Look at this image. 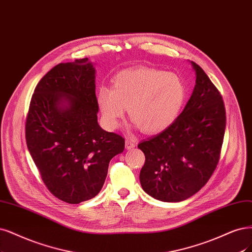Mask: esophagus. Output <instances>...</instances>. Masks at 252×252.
Wrapping results in <instances>:
<instances>
[{"label": "esophagus", "mask_w": 252, "mask_h": 252, "mask_svg": "<svg viewBox=\"0 0 252 252\" xmlns=\"http://www.w3.org/2000/svg\"><path fill=\"white\" fill-rule=\"evenodd\" d=\"M125 145H126V148H127L128 150H131V149L134 148L136 144H135L134 141L131 140V138H127L126 142H125Z\"/></svg>", "instance_id": "obj_1"}]
</instances>
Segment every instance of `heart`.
<instances>
[{"mask_svg": "<svg viewBox=\"0 0 252 252\" xmlns=\"http://www.w3.org/2000/svg\"><path fill=\"white\" fill-rule=\"evenodd\" d=\"M186 96V85L178 75L137 67L117 74L112 89L100 86L97 102L107 127L117 128L128 108L130 119L142 131L156 133L174 123Z\"/></svg>", "mask_w": 252, "mask_h": 252, "instance_id": "b5f03b06", "label": "heart"}]
</instances>
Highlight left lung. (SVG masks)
<instances>
[{
  "label": "left lung",
  "mask_w": 252,
  "mask_h": 252,
  "mask_svg": "<svg viewBox=\"0 0 252 252\" xmlns=\"http://www.w3.org/2000/svg\"><path fill=\"white\" fill-rule=\"evenodd\" d=\"M196 85L185 109L168 128L138 144L145 154L140 181L147 194L178 202L200 190L220 159L226 112L218 89L192 62Z\"/></svg>",
  "instance_id": "left-lung-1"
}]
</instances>
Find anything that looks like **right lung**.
Returning <instances> with one entry per match:
<instances>
[{"instance_id":"right-lung-1","label":"right lung","mask_w":252,"mask_h":252,"mask_svg":"<svg viewBox=\"0 0 252 252\" xmlns=\"http://www.w3.org/2000/svg\"><path fill=\"white\" fill-rule=\"evenodd\" d=\"M94 65L89 58L59 63L36 85L26 118V142L48 189L66 203L101 190L110 159L125 138L98 124Z\"/></svg>"}]
</instances>
